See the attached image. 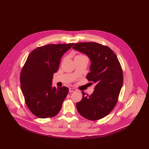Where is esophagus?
<instances>
[{
	"mask_svg": "<svg viewBox=\"0 0 149 149\" xmlns=\"http://www.w3.org/2000/svg\"><path fill=\"white\" fill-rule=\"evenodd\" d=\"M76 91V90L74 88H69V91L70 92H75Z\"/></svg>",
	"mask_w": 149,
	"mask_h": 149,
	"instance_id": "34e87169",
	"label": "esophagus"
}]
</instances>
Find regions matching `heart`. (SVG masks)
I'll return each instance as SVG.
<instances>
[{
  "mask_svg": "<svg viewBox=\"0 0 149 149\" xmlns=\"http://www.w3.org/2000/svg\"><path fill=\"white\" fill-rule=\"evenodd\" d=\"M83 56V55H81V54H79V55H77V56Z\"/></svg>",
  "mask_w": 149,
  "mask_h": 149,
  "instance_id": "b5f03b06",
  "label": "heart"
}]
</instances>
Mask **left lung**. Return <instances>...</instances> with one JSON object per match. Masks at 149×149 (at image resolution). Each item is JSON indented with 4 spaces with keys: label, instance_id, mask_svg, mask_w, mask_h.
<instances>
[{
    "label": "left lung",
    "instance_id": "8db88e82",
    "mask_svg": "<svg viewBox=\"0 0 149 149\" xmlns=\"http://www.w3.org/2000/svg\"><path fill=\"white\" fill-rule=\"evenodd\" d=\"M73 48L86 54L91 61L87 79L95 84L91 95L82 91V100L76 103L79 114L91 121L108 115L118 102L123 84V73L116 55L107 46L96 42H82Z\"/></svg>",
    "mask_w": 149,
    "mask_h": 149
}]
</instances>
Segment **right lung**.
Here are the masks:
<instances>
[{
    "instance_id": "obj_1",
    "label": "right lung",
    "mask_w": 149,
    "mask_h": 149,
    "mask_svg": "<svg viewBox=\"0 0 149 149\" xmlns=\"http://www.w3.org/2000/svg\"><path fill=\"white\" fill-rule=\"evenodd\" d=\"M73 45L48 44L30 53L21 71L20 87L28 108L40 118H52L61 110L68 93L66 87H52L61 58Z\"/></svg>"
}]
</instances>
